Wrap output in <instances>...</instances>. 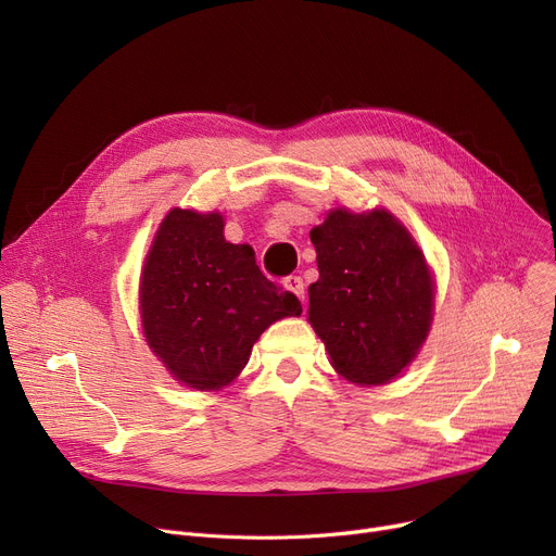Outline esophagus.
<instances>
[{
	"label": "esophagus",
	"instance_id": "34e87169",
	"mask_svg": "<svg viewBox=\"0 0 556 556\" xmlns=\"http://www.w3.org/2000/svg\"><path fill=\"white\" fill-rule=\"evenodd\" d=\"M283 286L290 290V293H295L302 300V304H304V281H302V277L290 275V277L283 279Z\"/></svg>",
	"mask_w": 556,
	"mask_h": 556
}]
</instances>
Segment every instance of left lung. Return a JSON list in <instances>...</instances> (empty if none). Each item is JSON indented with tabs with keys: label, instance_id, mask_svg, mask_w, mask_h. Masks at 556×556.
<instances>
[{
	"label": "left lung",
	"instance_id": "left-lung-1",
	"mask_svg": "<svg viewBox=\"0 0 556 556\" xmlns=\"http://www.w3.org/2000/svg\"><path fill=\"white\" fill-rule=\"evenodd\" d=\"M319 279L308 323L346 381L381 386L410 363L432 323V277L407 229L386 210H336L311 229Z\"/></svg>",
	"mask_w": 556,
	"mask_h": 556
}]
</instances>
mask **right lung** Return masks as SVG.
Listing matches in <instances>:
<instances>
[{
    "mask_svg": "<svg viewBox=\"0 0 556 556\" xmlns=\"http://www.w3.org/2000/svg\"><path fill=\"white\" fill-rule=\"evenodd\" d=\"M149 346L180 383L220 390L248 365L252 344L302 304L263 277L250 245L223 237L220 214L175 207L146 256L139 288Z\"/></svg>",
    "mask_w": 556,
    "mask_h": 556,
    "instance_id": "obj_1",
    "label": "right lung"
}]
</instances>
